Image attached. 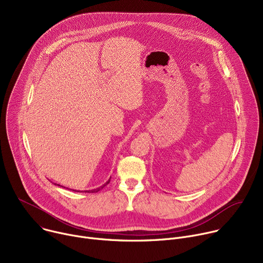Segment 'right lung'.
<instances>
[{
    "label": "right lung",
    "instance_id": "obj_1",
    "mask_svg": "<svg viewBox=\"0 0 263 263\" xmlns=\"http://www.w3.org/2000/svg\"><path fill=\"white\" fill-rule=\"evenodd\" d=\"M109 182H110V178H109V180H108V181H106V182H105V183H104L102 186L98 187V189H95V190H91V191H84V192H85V193H98L100 190L104 189V187H105V186H106V185H107ZM54 184H55V185H58V186H61V185H59V184H56V183H54ZM61 187H63V189H66V187H64V186H61ZM67 190H68V189H67ZM70 191H71V190H70ZM72 191H73V192H78V193H79V192H83V191H76V190H72Z\"/></svg>",
    "mask_w": 263,
    "mask_h": 263
}]
</instances>
